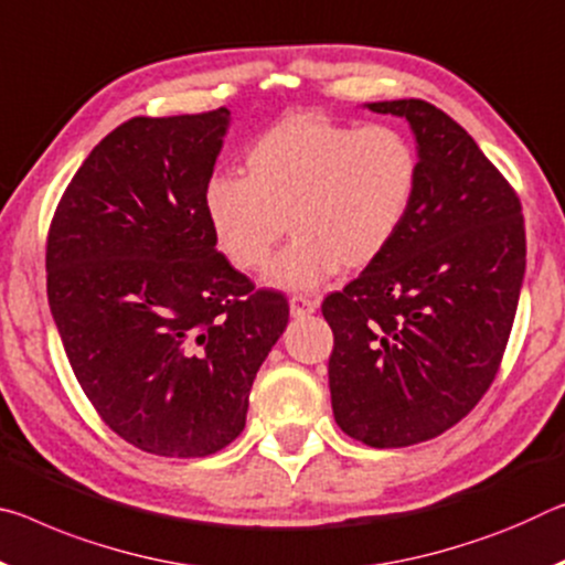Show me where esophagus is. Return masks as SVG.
<instances>
[{"mask_svg":"<svg viewBox=\"0 0 565 565\" xmlns=\"http://www.w3.org/2000/svg\"><path fill=\"white\" fill-rule=\"evenodd\" d=\"M289 309H291V317H307L317 311V301L303 297V294H294V297L289 299Z\"/></svg>","mask_w":565,"mask_h":565,"instance_id":"esophagus-1","label":"esophagus"}]
</instances>
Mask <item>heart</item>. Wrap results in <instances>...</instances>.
Masks as SVG:
<instances>
[{
	"instance_id": "1",
	"label": "heart",
	"mask_w": 565,
	"mask_h": 565,
	"mask_svg": "<svg viewBox=\"0 0 565 565\" xmlns=\"http://www.w3.org/2000/svg\"><path fill=\"white\" fill-rule=\"evenodd\" d=\"M419 178L412 140L395 125H347L291 113L250 142L244 178L213 175L203 213L213 241L238 271L268 264L281 289H315L339 266L364 268L405 226Z\"/></svg>"
}]
</instances>
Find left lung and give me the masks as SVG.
Wrapping results in <instances>:
<instances>
[{
	"label": "left lung",
	"mask_w": 565,
	"mask_h": 565,
	"mask_svg": "<svg viewBox=\"0 0 565 565\" xmlns=\"http://www.w3.org/2000/svg\"><path fill=\"white\" fill-rule=\"evenodd\" d=\"M417 140L407 221L377 262L329 294L331 409L349 437L407 447L458 425L503 362L525 274L521 199L478 142L425 100L370 103Z\"/></svg>",
	"instance_id": "left-lung-1"
}]
</instances>
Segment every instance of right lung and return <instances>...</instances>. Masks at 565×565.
Returning <instances> with one entry per match:
<instances>
[{
	"label": "right lung",
	"mask_w": 565,
	"mask_h": 565,
	"mask_svg": "<svg viewBox=\"0 0 565 565\" xmlns=\"http://www.w3.org/2000/svg\"><path fill=\"white\" fill-rule=\"evenodd\" d=\"M228 115L118 125L73 175L47 234V299L79 387L115 435L160 458L236 440L289 321L281 294L236 271L205 221Z\"/></svg>",
	"instance_id": "right-lung-1"
}]
</instances>
